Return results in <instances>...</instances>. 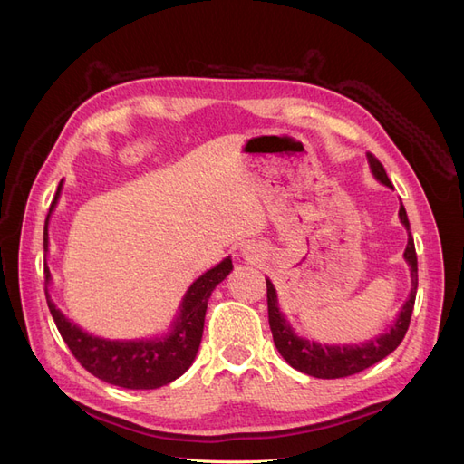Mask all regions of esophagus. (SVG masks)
<instances>
[{
	"label": "esophagus",
	"instance_id": "1",
	"mask_svg": "<svg viewBox=\"0 0 464 464\" xmlns=\"http://www.w3.org/2000/svg\"><path fill=\"white\" fill-rule=\"evenodd\" d=\"M244 254H246V257H251V254H249V251H244Z\"/></svg>",
	"mask_w": 464,
	"mask_h": 464
}]
</instances>
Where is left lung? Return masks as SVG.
Segmentation results:
<instances>
[{
  "mask_svg": "<svg viewBox=\"0 0 464 464\" xmlns=\"http://www.w3.org/2000/svg\"><path fill=\"white\" fill-rule=\"evenodd\" d=\"M370 170L373 178L387 188H392V184L387 178V172L383 164L379 162L373 154H366ZM399 218L402 222V227L406 230H411V222L409 217H406V210L401 203L399 208ZM404 261L411 266V294L409 300L404 302L401 314L397 315L395 323H392L391 329L383 334L375 336V339L368 343H360V344H325V343H317L310 341L305 336H300L294 327L290 325V321L285 317V314L280 312L278 307V296L273 283L266 278V307H269V325L273 331V341L275 346L290 366L294 370H298L302 373L314 375L319 379H339L346 375H354L362 370H366L379 360H383L389 356L392 350H395L402 339L406 331H409V323L411 315L414 310V300H416V288H418V259H416V249H414V240L409 232V244H406L404 249Z\"/></svg>",
  "mask_w": 464,
  "mask_h": 464,
  "instance_id": "8db88e82",
  "label": "left lung"
}]
</instances>
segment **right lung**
<instances>
[{"instance_id":"right-lung-1","label":"right lung","mask_w":464,"mask_h":464,"mask_svg":"<svg viewBox=\"0 0 464 464\" xmlns=\"http://www.w3.org/2000/svg\"><path fill=\"white\" fill-rule=\"evenodd\" d=\"M62 188L63 179L55 191L44 224V261L50 251L48 224L58 207ZM232 269V257L228 256L195 278L181 298L168 331L149 336V339H104V336H96L81 329L77 323L65 317L52 300V273L48 263L44 265L46 302L62 339L87 372L110 385L123 389H159L172 383L174 379L189 370L201 344L210 292L230 275Z\"/></svg>"}]
</instances>
